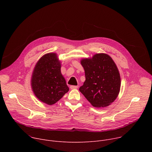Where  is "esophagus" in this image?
<instances>
[{
	"label": "esophagus",
	"instance_id": "1",
	"mask_svg": "<svg viewBox=\"0 0 152 152\" xmlns=\"http://www.w3.org/2000/svg\"><path fill=\"white\" fill-rule=\"evenodd\" d=\"M79 87L78 86H75V85H71L70 86V88L71 89H76Z\"/></svg>",
	"mask_w": 152,
	"mask_h": 152
}]
</instances>
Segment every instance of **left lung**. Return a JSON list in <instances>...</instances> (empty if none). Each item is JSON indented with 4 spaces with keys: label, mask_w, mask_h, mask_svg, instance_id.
Segmentation results:
<instances>
[{
    "label": "left lung",
    "mask_w": 152,
    "mask_h": 152,
    "mask_svg": "<svg viewBox=\"0 0 152 152\" xmlns=\"http://www.w3.org/2000/svg\"><path fill=\"white\" fill-rule=\"evenodd\" d=\"M85 81L79 88L91 104L105 107L117 97L121 85L118 70L113 59L106 54H96L91 59H83Z\"/></svg>",
    "instance_id": "obj_1"
}]
</instances>
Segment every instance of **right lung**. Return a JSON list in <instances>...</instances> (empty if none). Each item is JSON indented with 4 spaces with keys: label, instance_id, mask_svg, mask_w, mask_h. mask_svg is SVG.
Segmentation results:
<instances>
[{
    "label": "right lung",
    "instance_id": "right-lung-1",
    "mask_svg": "<svg viewBox=\"0 0 152 152\" xmlns=\"http://www.w3.org/2000/svg\"><path fill=\"white\" fill-rule=\"evenodd\" d=\"M31 85L36 97L49 105L56 103L69 91L56 53H48L39 59L33 72Z\"/></svg>",
    "mask_w": 152,
    "mask_h": 152
}]
</instances>
